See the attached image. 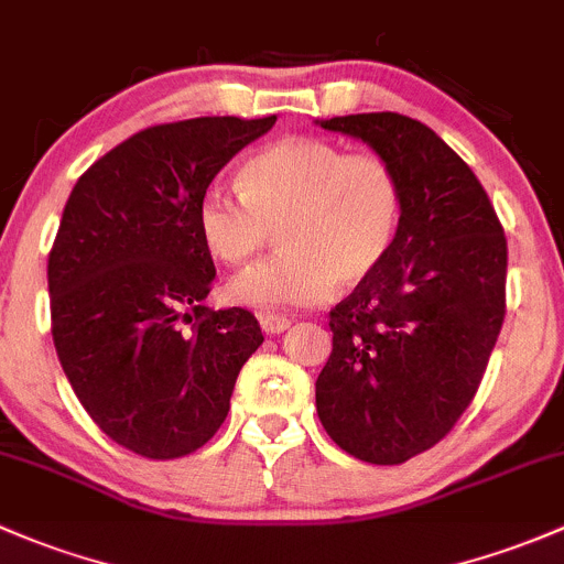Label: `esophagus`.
I'll use <instances>...</instances> for the list:
<instances>
[{
    "label": "esophagus",
    "mask_w": 564,
    "mask_h": 564,
    "mask_svg": "<svg viewBox=\"0 0 564 564\" xmlns=\"http://www.w3.org/2000/svg\"><path fill=\"white\" fill-rule=\"evenodd\" d=\"M259 327H262L264 335H281V332L292 327V322L286 316H272V313H267V316H259Z\"/></svg>",
    "instance_id": "34e87169"
}]
</instances>
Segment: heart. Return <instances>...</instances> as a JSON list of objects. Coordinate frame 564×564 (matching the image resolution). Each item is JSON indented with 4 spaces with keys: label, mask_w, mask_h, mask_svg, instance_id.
<instances>
[{
    "label": "heart",
    "mask_w": 564,
    "mask_h": 564,
    "mask_svg": "<svg viewBox=\"0 0 564 564\" xmlns=\"http://www.w3.org/2000/svg\"><path fill=\"white\" fill-rule=\"evenodd\" d=\"M400 177L376 153H346L318 138L272 142L242 164L240 188L210 183L197 229L224 264L257 257L278 227L281 251L237 272L227 294L253 311L316 305L332 286H357L394 246Z\"/></svg>",
    "instance_id": "obj_1"
}]
</instances>
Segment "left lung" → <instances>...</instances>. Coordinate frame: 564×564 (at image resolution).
<instances>
[{
  "instance_id": "1",
  "label": "left lung",
  "mask_w": 564,
  "mask_h": 564,
  "mask_svg": "<svg viewBox=\"0 0 564 564\" xmlns=\"http://www.w3.org/2000/svg\"><path fill=\"white\" fill-rule=\"evenodd\" d=\"M316 123L367 142L402 186L394 246L329 313L316 381L332 441L400 465L446 437L481 383L506 318V235L473 170L422 121L357 112Z\"/></svg>"
}]
</instances>
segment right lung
I'll return each mask as SVG.
<instances>
[{"label":"right lung","instance_id":"right-lung-1","mask_svg":"<svg viewBox=\"0 0 564 564\" xmlns=\"http://www.w3.org/2000/svg\"><path fill=\"white\" fill-rule=\"evenodd\" d=\"M275 116L142 129L75 183L47 257L53 343L80 405L118 446L175 459L205 446L262 346L242 307L210 311L216 278L197 199Z\"/></svg>","mask_w":564,"mask_h":564}]
</instances>
